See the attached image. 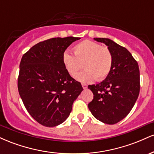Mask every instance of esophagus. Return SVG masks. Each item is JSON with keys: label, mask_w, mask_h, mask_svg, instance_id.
<instances>
[{"label": "esophagus", "mask_w": 154, "mask_h": 154, "mask_svg": "<svg viewBox=\"0 0 154 154\" xmlns=\"http://www.w3.org/2000/svg\"><path fill=\"white\" fill-rule=\"evenodd\" d=\"M82 88H83V89H87L88 88V85L86 84H84V83H82Z\"/></svg>", "instance_id": "1"}]
</instances>
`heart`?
I'll return each mask as SVG.
<instances>
[{
	"label": "heart",
	"mask_w": 154,
	"mask_h": 154,
	"mask_svg": "<svg viewBox=\"0 0 154 154\" xmlns=\"http://www.w3.org/2000/svg\"><path fill=\"white\" fill-rule=\"evenodd\" d=\"M73 49L75 54L66 51L62 55L63 63L69 75L75 77L83 63L85 70L76 77L77 80L91 82L96 79L100 82L106 78L113 64V56L109 48L85 40L76 44Z\"/></svg>",
	"instance_id": "obj_1"
}]
</instances>
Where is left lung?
Wrapping results in <instances>:
<instances>
[{"mask_svg": "<svg viewBox=\"0 0 154 154\" xmlns=\"http://www.w3.org/2000/svg\"><path fill=\"white\" fill-rule=\"evenodd\" d=\"M94 40L107 45L112 54L113 64L103 81L88 85L94 95L88 108L95 119L114 125L130 112L138 98V63L125 48L111 39L95 38Z\"/></svg>", "mask_w": 154, "mask_h": 154, "instance_id": "obj_1", "label": "left lung"}]
</instances>
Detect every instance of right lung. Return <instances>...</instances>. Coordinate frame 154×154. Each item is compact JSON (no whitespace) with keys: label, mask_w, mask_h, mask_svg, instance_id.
I'll use <instances>...</instances> for the list:
<instances>
[{"label":"right lung","mask_w":154,"mask_h":154,"mask_svg":"<svg viewBox=\"0 0 154 154\" xmlns=\"http://www.w3.org/2000/svg\"><path fill=\"white\" fill-rule=\"evenodd\" d=\"M79 38H55L40 42L23 55L18 90L23 103L35 120L52 128L69 116L83 88L68 74L62 55Z\"/></svg>","instance_id":"right-lung-1"}]
</instances>
